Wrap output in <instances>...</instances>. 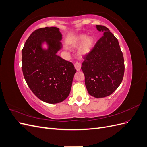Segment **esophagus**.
<instances>
[{
    "instance_id": "34e87169",
    "label": "esophagus",
    "mask_w": 147,
    "mask_h": 147,
    "mask_svg": "<svg viewBox=\"0 0 147 147\" xmlns=\"http://www.w3.org/2000/svg\"><path fill=\"white\" fill-rule=\"evenodd\" d=\"M74 66H75V68L76 69V70L77 71L81 69V64L78 63V62H76V63H75L74 64Z\"/></svg>"
}]
</instances>
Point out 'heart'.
I'll return each instance as SVG.
<instances>
[{
    "mask_svg": "<svg viewBox=\"0 0 147 147\" xmlns=\"http://www.w3.org/2000/svg\"><path fill=\"white\" fill-rule=\"evenodd\" d=\"M94 39L92 37L87 38L85 35H80L70 42V45L72 47H78L82 45L79 53L80 56H84L90 53L94 46Z\"/></svg>",
    "mask_w": 147,
    "mask_h": 147,
    "instance_id": "obj_1",
    "label": "heart"
}]
</instances>
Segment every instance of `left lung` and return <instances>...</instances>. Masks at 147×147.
Wrapping results in <instances>:
<instances>
[{
  "label": "left lung",
  "instance_id": "1",
  "mask_svg": "<svg viewBox=\"0 0 147 147\" xmlns=\"http://www.w3.org/2000/svg\"><path fill=\"white\" fill-rule=\"evenodd\" d=\"M104 35L89 54L83 56L82 70L89 94L96 97L109 96L121 84L124 61L118 39L104 26L96 25Z\"/></svg>",
  "mask_w": 147,
  "mask_h": 147
}]
</instances>
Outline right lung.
I'll return each instance as SVG.
<instances>
[{
  "instance_id": "1",
  "label": "right lung",
  "mask_w": 147,
  "mask_h": 147,
  "mask_svg": "<svg viewBox=\"0 0 147 147\" xmlns=\"http://www.w3.org/2000/svg\"><path fill=\"white\" fill-rule=\"evenodd\" d=\"M62 35L56 27L40 28L30 34L22 50V70L28 86L39 99L49 104L64 100L70 94L74 64L56 55ZM49 45L43 50L41 44Z\"/></svg>"
}]
</instances>
